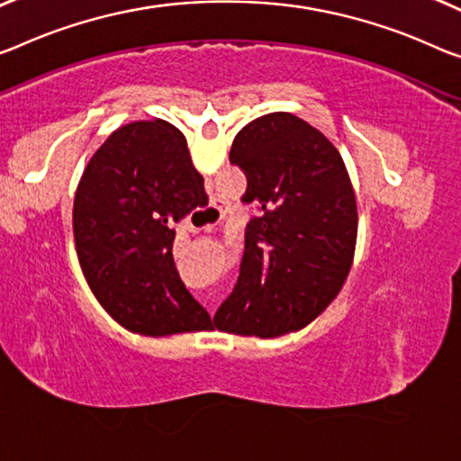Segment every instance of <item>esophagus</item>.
<instances>
[{"label":"esophagus","instance_id":"1","mask_svg":"<svg viewBox=\"0 0 461 461\" xmlns=\"http://www.w3.org/2000/svg\"><path fill=\"white\" fill-rule=\"evenodd\" d=\"M212 212H216V222H210V224H206V226H203V229H206V230H210V229H214V226L218 224V222H221L222 221V218L226 216V208H222V206H214V208H210Z\"/></svg>","mask_w":461,"mask_h":461}]
</instances>
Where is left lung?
Masks as SVG:
<instances>
[{
    "label": "left lung",
    "mask_w": 461,
    "mask_h": 461,
    "mask_svg": "<svg viewBox=\"0 0 461 461\" xmlns=\"http://www.w3.org/2000/svg\"><path fill=\"white\" fill-rule=\"evenodd\" d=\"M230 162L247 175L239 278L214 315L218 330L276 338L328 307L350 272L357 200L344 160L320 130L290 113L253 119L237 133Z\"/></svg>",
    "instance_id": "1"
}]
</instances>
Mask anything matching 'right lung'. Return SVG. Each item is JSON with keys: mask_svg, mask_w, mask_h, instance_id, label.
<instances>
[{"mask_svg": "<svg viewBox=\"0 0 461 461\" xmlns=\"http://www.w3.org/2000/svg\"><path fill=\"white\" fill-rule=\"evenodd\" d=\"M206 200L187 140L167 122L119 127L76 189L74 239L92 293L123 328L171 336L212 328L175 267V224Z\"/></svg>", "mask_w": 461, "mask_h": 461, "instance_id": "obj_1", "label": "right lung"}]
</instances>
